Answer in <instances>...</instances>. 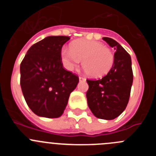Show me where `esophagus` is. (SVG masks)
Returning <instances> with one entry per match:
<instances>
[{
  "label": "esophagus",
  "mask_w": 156,
  "mask_h": 156,
  "mask_svg": "<svg viewBox=\"0 0 156 156\" xmlns=\"http://www.w3.org/2000/svg\"><path fill=\"white\" fill-rule=\"evenodd\" d=\"M79 80H80V81H85V80H86V79H85L84 77H83V76H80Z\"/></svg>",
  "instance_id": "obj_1"
}]
</instances>
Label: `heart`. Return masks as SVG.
<instances>
[{"mask_svg":"<svg viewBox=\"0 0 156 156\" xmlns=\"http://www.w3.org/2000/svg\"><path fill=\"white\" fill-rule=\"evenodd\" d=\"M61 55L67 69H76L83 60L85 73L96 79L107 75L115 61V56L111 49L100 42L85 40L73 42L69 49L63 48Z\"/></svg>","mask_w":156,"mask_h":156,"instance_id":"b5f03b06","label":"heart"}]
</instances>
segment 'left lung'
Returning <instances> with one entry per match:
<instances>
[{
  "mask_svg": "<svg viewBox=\"0 0 156 156\" xmlns=\"http://www.w3.org/2000/svg\"><path fill=\"white\" fill-rule=\"evenodd\" d=\"M115 50L113 66L101 79L87 80V104L92 113L98 119H113L124 111L129 101L133 83L131 58L119 43L109 37H103Z\"/></svg>",
  "mask_w": 156,
  "mask_h": 156,
  "instance_id": "8db88e82",
  "label": "left lung"
}]
</instances>
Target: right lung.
I'll return each mask as SVG.
<instances>
[{"label": "right lung", "instance_id": "1", "mask_svg": "<svg viewBox=\"0 0 156 156\" xmlns=\"http://www.w3.org/2000/svg\"><path fill=\"white\" fill-rule=\"evenodd\" d=\"M69 37L51 36L32 45L20 65L24 98L36 115L58 118L62 115L79 77L63 67L62 48Z\"/></svg>", "mask_w": 156, "mask_h": 156}]
</instances>
